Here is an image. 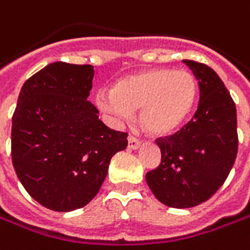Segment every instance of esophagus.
<instances>
[{
  "label": "esophagus",
  "mask_w": 250,
  "mask_h": 250,
  "mask_svg": "<svg viewBox=\"0 0 250 250\" xmlns=\"http://www.w3.org/2000/svg\"><path fill=\"white\" fill-rule=\"evenodd\" d=\"M128 147L132 149V150L139 149V147H141V141L136 139V138H133V136H129V138H128Z\"/></svg>",
  "instance_id": "1"
}]
</instances>
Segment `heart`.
<instances>
[{"instance_id": "obj_1", "label": "heart", "mask_w": 250, "mask_h": 250, "mask_svg": "<svg viewBox=\"0 0 250 250\" xmlns=\"http://www.w3.org/2000/svg\"><path fill=\"white\" fill-rule=\"evenodd\" d=\"M198 84L187 70L153 69L125 76L111 91L95 95V105L117 122L141 109V125L155 136L170 135L193 112Z\"/></svg>"}]
</instances>
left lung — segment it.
<instances>
[{"instance_id": "1", "label": "left lung", "mask_w": 250, "mask_h": 250, "mask_svg": "<svg viewBox=\"0 0 250 250\" xmlns=\"http://www.w3.org/2000/svg\"><path fill=\"white\" fill-rule=\"evenodd\" d=\"M183 62L198 80V108L181 131L157 141L162 162L146 174L155 197L171 208H191L211 198L238 153L236 106L229 91L211 67Z\"/></svg>"}]
</instances>
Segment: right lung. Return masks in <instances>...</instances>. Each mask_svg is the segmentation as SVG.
Here are the masks:
<instances>
[{
	"instance_id": "obj_1",
	"label": "right lung",
	"mask_w": 250,
	"mask_h": 250,
	"mask_svg": "<svg viewBox=\"0 0 250 250\" xmlns=\"http://www.w3.org/2000/svg\"><path fill=\"white\" fill-rule=\"evenodd\" d=\"M94 67L56 62L26 80L12 117V165L33 200L69 212L101 188L111 157L128 145L87 101Z\"/></svg>"
}]
</instances>
